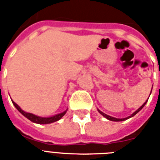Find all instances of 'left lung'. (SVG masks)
I'll use <instances>...</instances> for the list:
<instances>
[{
	"mask_svg": "<svg viewBox=\"0 0 160 160\" xmlns=\"http://www.w3.org/2000/svg\"><path fill=\"white\" fill-rule=\"evenodd\" d=\"M152 88H153V87H152ZM151 91H152V90H151ZM150 94H151V92H150ZM148 100H149V98H148ZM148 100H147L146 101H145V102H144V104H143V105H141V106L139 107V109H137L136 111H134V113H133V114H131V115H129V116L126 117V118H124V119H118V118H114V117L109 116V115H108V114H105V113H103L102 111H100V109H98V111H99V113H100V114H102L103 116L105 117V118H106L107 119H109V120H110V121H116V122L117 121H124V120H126V119H129V118H131V117H133V116H134V115H135V114H136L137 113H138V112L140 111V110H141V109H143V107H144V105H145V104H146V103H147Z\"/></svg>",
	"mask_w": 160,
	"mask_h": 160,
	"instance_id": "8db88e82",
	"label": "left lung"
}]
</instances>
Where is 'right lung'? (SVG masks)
Instances as JSON below:
<instances>
[{
    "label": "right lung",
    "mask_w": 160,
    "mask_h": 160,
    "mask_svg": "<svg viewBox=\"0 0 160 160\" xmlns=\"http://www.w3.org/2000/svg\"><path fill=\"white\" fill-rule=\"evenodd\" d=\"M12 103H13V105H15L17 110H18L21 114H23L24 116L27 118L28 119H30L31 122H33V123H36V124H51V123H53V122L58 121L59 119H60L62 118L64 115L65 114V113L67 112V109L65 110L62 113H60V114H55L53 116L51 117H41V116H38V115H36V114H31V113H28V112L24 111L23 109H21V107L19 106L17 104L14 102L13 100H11Z\"/></svg>",
    "instance_id": "add662e5"
}]
</instances>
